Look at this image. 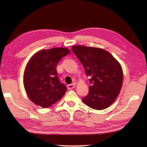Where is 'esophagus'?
<instances>
[{"instance_id": "obj_1", "label": "esophagus", "mask_w": 147, "mask_h": 147, "mask_svg": "<svg viewBox=\"0 0 147 147\" xmlns=\"http://www.w3.org/2000/svg\"><path fill=\"white\" fill-rule=\"evenodd\" d=\"M74 88H75V84H68V85H67V88H68L69 89H73Z\"/></svg>"}]
</instances>
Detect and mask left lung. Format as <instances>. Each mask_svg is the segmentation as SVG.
<instances>
[{
	"label": "left lung",
	"instance_id": "left-lung-1",
	"mask_svg": "<svg viewBox=\"0 0 147 147\" xmlns=\"http://www.w3.org/2000/svg\"><path fill=\"white\" fill-rule=\"evenodd\" d=\"M72 51L82 63L91 86L83 102L101 110L115 102L123 86V72L119 61L105 50L74 45Z\"/></svg>",
	"mask_w": 147,
	"mask_h": 147
}]
</instances>
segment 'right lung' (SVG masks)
Listing matches in <instances>:
<instances>
[{"mask_svg":"<svg viewBox=\"0 0 147 147\" xmlns=\"http://www.w3.org/2000/svg\"><path fill=\"white\" fill-rule=\"evenodd\" d=\"M70 53L64 47L43 49L30 59L24 71L23 83L32 102L42 108H49L63 97L67 88L59 80L56 66Z\"/></svg>","mask_w":147,"mask_h":147,"instance_id":"1","label":"right lung"}]
</instances>
